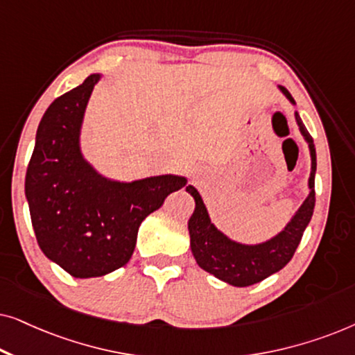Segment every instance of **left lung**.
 I'll return each mask as SVG.
<instances>
[{
    "label": "left lung",
    "mask_w": 355,
    "mask_h": 355,
    "mask_svg": "<svg viewBox=\"0 0 355 355\" xmlns=\"http://www.w3.org/2000/svg\"><path fill=\"white\" fill-rule=\"evenodd\" d=\"M291 103L295 105L293 95L284 87L278 85ZM295 121L304 135L305 142L309 144L310 158H312V171L309 178V196L305 198L295 215L284 226V230L278 232L271 239L261 242V244H241L227 237L218 230L210 220L205 203H203L200 193L193 186L186 187L196 200V210H193L191 220H189V234H191V249L193 259L202 270L216 276L218 279L225 281L237 288H245L255 283H260L268 278L276 271L284 268L293 259L295 249H297L305 227L312 220L315 208V171H317V153L312 135L305 129L299 113H295Z\"/></svg>",
    "instance_id": "left-lung-1"
}]
</instances>
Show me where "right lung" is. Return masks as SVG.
Segmentation results:
<instances>
[{
  "mask_svg": "<svg viewBox=\"0 0 355 355\" xmlns=\"http://www.w3.org/2000/svg\"><path fill=\"white\" fill-rule=\"evenodd\" d=\"M100 79L101 74L89 76L48 106L26 174L38 245L74 278L105 276L128 263L140 223L187 184L176 174L119 182L101 176L87 162L80 129Z\"/></svg>",
  "mask_w": 355,
  "mask_h": 355,
  "instance_id": "1",
  "label": "right lung"
}]
</instances>
